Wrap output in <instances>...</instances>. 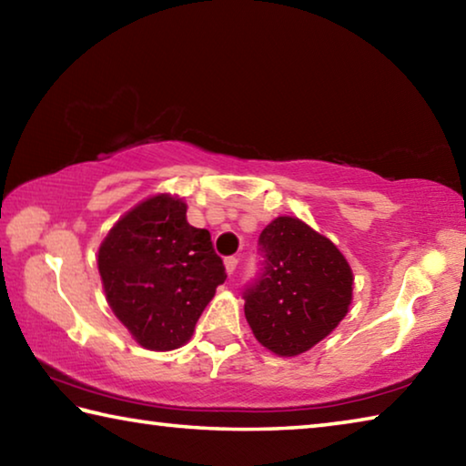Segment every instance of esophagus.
Segmentation results:
<instances>
[{"label":"esophagus","mask_w":466,"mask_h":466,"mask_svg":"<svg viewBox=\"0 0 466 466\" xmlns=\"http://www.w3.org/2000/svg\"><path fill=\"white\" fill-rule=\"evenodd\" d=\"M224 265H226V271L232 275L236 271V267H238V257H226Z\"/></svg>","instance_id":"34e87169"}]
</instances>
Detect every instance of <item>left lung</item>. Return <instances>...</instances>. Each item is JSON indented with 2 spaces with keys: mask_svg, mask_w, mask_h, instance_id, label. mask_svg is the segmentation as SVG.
<instances>
[{
  "mask_svg": "<svg viewBox=\"0 0 466 466\" xmlns=\"http://www.w3.org/2000/svg\"><path fill=\"white\" fill-rule=\"evenodd\" d=\"M263 269L244 289L252 335L281 358L322 341L350 310L353 273L333 242L281 216L258 236Z\"/></svg>",
  "mask_w": 466,
  "mask_h": 466,
  "instance_id": "8db88e82",
  "label": "left lung"
}]
</instances>
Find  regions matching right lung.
<instances>
[{
	"label": "right lung",
	"instance_id": "add662e5",
	"mask_svg": "<svg viewBox=\"0 0 466 466\" xmlns=\"http://www.w3.org/2000/svg\"><path fill=\"white\" fill-rule=\"evenodd\" d=\"M98 271L115 317L152 351L185 345L226 281L209 232L188 224L183 199L167 193L141 201L110 228Z\"/></svg>",
	"mask_w": 466,
	"mask_h": 466
}]
</instances>
